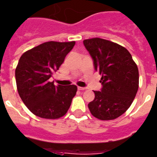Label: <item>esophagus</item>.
Listing matches in <instances>:
<instances>
[{
    "label": "esophagus",
    "instance_id": "esophagus-1",
    "mask_svg": "<svg viewBox=\"0 0 157 157\" xmlns=\"http://www.w3.org/2000/svg\"><path fill=\"white\" fill-rule=\"evenodd\" d=\"M86 88H82V87H78V90L79 91H84V90H86Z\"/></svg>",
    "mask_w": 157,
    "mask_h": 157
}]
</instances>
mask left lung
Listing matches in <instances>:
<instances>
[{
  "label": "left lung",
  "instance_id": "left-lung-1",
  "mask_svg": "<svg viewBox=\"0 0 157 157\" xmlns=\"http://www.w3.org/2000/svg\"><path fill=\"white\" fill-rule=\"evenodd\" d=\"M93 60L94 68L102 75L101 92L94 91L88 103L91 114L103 121L113 120L126 112L135 98L139 72L130 53L124 46L100 38L84 40Z\"/></svg>",
  "mask_w": 157,
  "mask_h": 157
}]
</instances>
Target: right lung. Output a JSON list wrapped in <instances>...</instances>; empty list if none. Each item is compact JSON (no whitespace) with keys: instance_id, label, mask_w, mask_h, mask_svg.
<instances>
[{"instance_id":"right-lung-1","label":"right lung","mask_w":157,"mask_h":157,"mask_svg":"<svg viewBox=\"0 0 157 157\" xmlns=\"http://www.w3.org/2000/svg\"><path fill=\"white\" fill-rule=\"evenodd\" d=\"M75 43V41L46 42L20 57L15 73L17 91L22 101L36 116L58 119L67 113L77 86H55L49 79L59 69Z\"/></svg>"}]
</instances>
